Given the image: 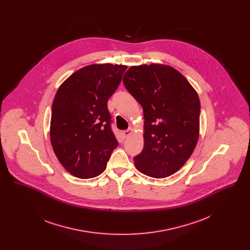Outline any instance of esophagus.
<instances>
[{"instance_id": "obj_1", "label": "esophagus", "mask_w": 250, "mask_h": 250, "mask_svg": "<svg viewBox=\"0 0 250 250\" xmlns=\"http://www.w3.org/2000/svg\"><path fill=\"white\" fill-rule=\"evenodd\" d=\"M132 132H133V128L132 127H129L127 130H124L122 132V135H123V138L124 139H125V138H127L130 134H132Z\"/></svg>"}]
</instances>
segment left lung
<instances>
[{
	"mask_svg": "<svg viewBox=\"0 0 250 250\" xmlns=\"http://www.w3.org/2000/svg\"><path fill=\"white\" fill-rule=\"evenodd\" d=\"M123 83L143 108L144 146L134 157L137 168L154 178L175 173L198 143L197 92L180 72L158 63L131 66Z\"/></svg>",
	"mask_w": 250,
	"mask_h": 250,
	"instance_id": "obj_1",
	"label": "left lung"
}]
</instances>
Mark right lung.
I'll return each mask as SVG.
<instances>
[{"label": "right lung", "instance_id": "obj_1", "mask_svg": "<svg viewBox=\"0 0 250 250\" xmlns=\"http://www.w3.org/2000/svg\"><path fill=\"white\" fill-rule=\"evenodd\" d=\"M126 67L111 63L87 65L73 73L54 97L50 143L60 163L78 178L101 174L118 146L107 103Z\"/></svg>", "mask_w": 250, "mask_h": 250}]
</instances>
